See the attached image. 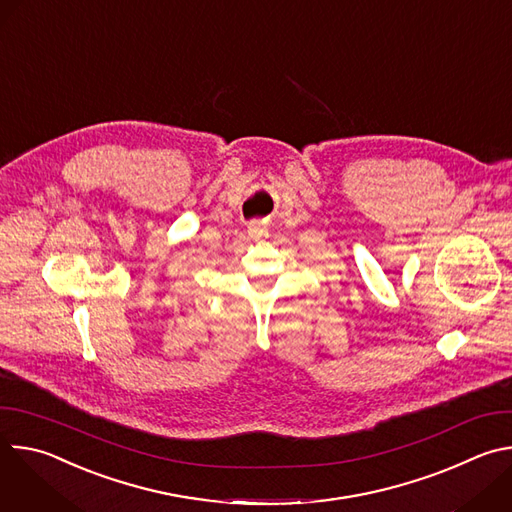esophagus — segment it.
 Instances as JSON below:
<instances>
[{"mask_svg": "<svg viewBox=\"0 0 512 512\" xmlns=\"http://www.w3.org/2000/svg\"><path fill=\"white\" fill-rule=\"evenodd\" d=\"M247 233H249L251 239H261V237L265 235V229L255 223V225H249V231H247Z\"/></svg>", "mask_w": 512, "mask_h": 512, "instance_id": "34e87169", "label": "esophagus"}]
</instances>
